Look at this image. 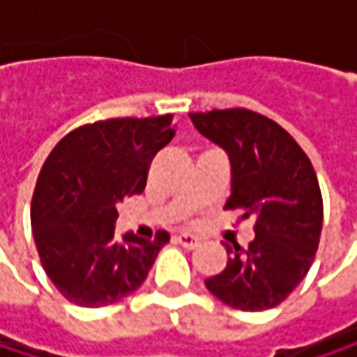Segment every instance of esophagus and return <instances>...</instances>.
I'll list each match as a JSON object with an SVG mask.
<instances>
[{
	"label": "esophagus",
	"instance_id": "esophagus-1",
	"mask_svg": "<svg viewBox=\"0 0 357 357\" xmlns=\"http://www.w3.org/2000/svg\"><path fill=\"white\" fill-rule=\"evenodd\" d=\"M176 242H178V244H181L183 248H188V250H194L200 246V240H198V238H194V236H190V234H181V236H178V238H176Z\"/></svg>",
	"mask_w": 357,
	"mask_h": 357
}]
</instances>
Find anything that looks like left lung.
<instances>
[{
    "instance_id": "left-lung-1",
    "label": "left lung",
    "mask_w": 357,
    "mask_h": 357,
    "mask_svg": "<svg viewBox=\"0 0 357 357\" xmlns=\"http://www.w3.org/2000/svg\"><path fill=\"white\" fill-rule=\"evenodd\" d=\"M196 130L231 163L225 208L254 217L248 250L227 246V266L204 281L231 308L260 312L279 306L310 271L322 229L317 172L302 146L277 121L250 109L190 113Z\"/></svg>"
}]
</instances>
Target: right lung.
<instances>
[{"label":"right lung","instance_id":"add662e5","mask_svg":"<svg viewBox=\"0 0 357 357\" xmlns=\"http://www.w3.org/2000/svg\"><path fill=\"white\" fill-rule=\"evenodd\" d=\"M174 115L113 117L63 136L36 179L31 225L36 252L57 291L101 308L136 291L169 234L115 238L117 204L140 194L153 157L169 144Z\"/></svg>","mask_w":357,"mask_h":357}]
</instances>
